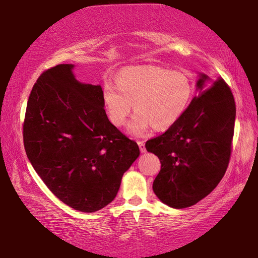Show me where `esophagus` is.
Wrapping results in <instances>:
<instances>
[{
    "instance_id": "obj_1",
    "label": "esophagus",
    "mask_w": 258,
    "mask_h": 258,
    "mask_svg": "<svg viewBox=\"0 0 258 258\" xmlns=\"http://www.w3.org/2000/svg\"><path fill=\"white\" fill-rule=\"evenodd\" d=\"M138 144H139V147H140V151H141L142 153H145L146 152V147H145L144 141H141V140H139Z\"/></svg>"
}]
</instances>
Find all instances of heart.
Here are the masks:
<instances>
[{
	"label": "heart",
	"mask_w": 258,
	"mask_h": 258,
	"mask_svg": "<svg viewBox=\"0 0 258 258\" xmlns=\"http://www.w3.org/2000/svg\"><path fill=\"white\" fill-rule=\"evenodd\" d=\"M115 82L117 89L107 83L103 92L108 118L120 127L135 106L137 113L128 130L137 136L145 134L152 126L157 130L172 126L186 112L194 93L188 75L159 67L128 68Z\"/></svg>",
	"instance_id": "b5f03b06"
}]
</instances>
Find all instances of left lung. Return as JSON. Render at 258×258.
<instances>
[{
  "mask_svg": "<svg viewBox=\"0 0 258 258\" xmlns=\"http://www.w3.org/2000/svg\"><path fill=\"white\" fill-rule=\"evenodd\" d=\"M197 87L181 118L145 143L161 163L153 190L175 209L196 205L215 188L232 151L236 103L229 86L222 77L211 81L202 74Z\"/></svg>",
  "mask_w": 258,
  "mask_h": 258,
  "instance_id": "left-lung-1",
  "label": "left lung"
}]
</instances>
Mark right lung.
<instances>
[{
	"label": "right lung",
	"instance_id": "add662e5",
	"mask_svg": "<svg viewBox=\"0 0 258 258\" xmlns=\"http://www.w3.org/2000/svg\"><path fill=\"white\" fill-rule=\"evenodd\" d=\"M73 67L58 64L37 79L27 104L23 145L54 196L90 213L113 201L140 150L108 120L101 86L77 82Z\"/></svg>",
	"mask_w": 258,
	"mask_h": 258
}]
</instances>
